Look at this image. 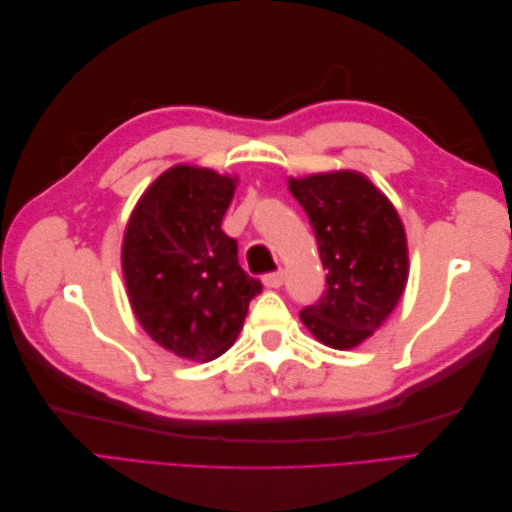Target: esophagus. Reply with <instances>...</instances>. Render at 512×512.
Masks as SVG:
<instances>
[{"label": "esophagus", "instance_id": "34e87169", "mask_svg": "<svg viewBox=\"0 0 512 512\" xmlns=\"http://www.w3.org/2000/svg\"><path fill=\"white\" fill-rule=\"evenodd\" d=\"M262 282H265L267 288H280L284 284V271L277 269L273 273H267L265 277H262Z\"/></svg>", "mask_w": 512, "mask_h": 512}]
</instances>
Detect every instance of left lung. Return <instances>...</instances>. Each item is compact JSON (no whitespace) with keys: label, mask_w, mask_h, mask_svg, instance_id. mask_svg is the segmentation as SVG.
I'll list each match as a JSON object with an SVG mask.
<instances>
[{"label":"left lung","mask_w":512,"mask_h":512,"mask_svg":"<svg viewBox=\"0 0 512 512\" xmlns=\"http://www.w3.org/2000/svg\"><path fill=\"white\" fill-rule=\"evenodd\" d=\"M314 228L327 290L301 309L324 346H359L389 318L408 282L406 232L395 207L354 170L290 179Z\"/></svg>","instance_id":"obj_1"}]
</instances>
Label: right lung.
I'll return each instance as SVG.
<instances>
[{"label": "right lung", "instance_id": "obj_1", "mask_svg": "<svg viewBox=\"0 0 512 512\" xmlns=\"http://www.w3.org/2000/svg\"><path fill=\"white\" fill-rule=\"evenodd\" d=\"M235 179L173 166L138 200L123 235L121 267L134 314L162 348L190 361L224 354L262 284L222 230Z\"/></svg>", "mask_w": 512, "mask_h": 512}]
</instances>
